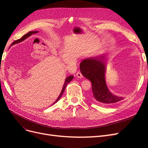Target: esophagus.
<instances>
[{"mask_svg": "<svg viewBox=\"0 0 148 148\" xmlns=\"http://www.w3.org/2000/svg\"><path fill=\"white\" fill-rule=\"evenodd\" d=\"M77 76L78 78H83V75H82V74L81 73V72H79V71L77 73Z\"/></svg>", "mask_w": 148, "mask_h": 148, "instance_id": "1", "label": "esophagus"}]
</instances>
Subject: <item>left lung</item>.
Wrapping results in <instances>:
<instances>
[{
	"mask_svg": "<svg viewBox=\"0 0 148 148\" xmlns=\"http://www.w3.org/2000/svg\"><path fill=\"white\" fill-rule=\"evenodd\" d=\"M106 53L87 58L79 65L80 71L92 84V99L102 106H110L124 99L123 97L113 95L107 88L106 82L107 66Z\"/></svg>",
	"mask_w": 148,
	"mask_h": 148,
	"instance_id": "8db88e82",
	"label": "left lung"
}]
</instances>
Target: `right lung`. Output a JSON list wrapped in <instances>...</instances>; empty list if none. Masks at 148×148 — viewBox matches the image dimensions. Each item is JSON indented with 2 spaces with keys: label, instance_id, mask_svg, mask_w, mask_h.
Returning a JSON list of instances; mask_svg holds the SVG:
<instances>
[{
  "label": "right lung",
  "instance_id": "1",
  "mask_svg": "<svg viewBox=\"0 0 148 148\" xmlns=\"http://www.w3.org/2000/svg\"><path fill=\"white\" fill-rule=\"evenodd\" d=\"M38 33V31H29V32L28 33H27V34H26L25 35H24L21 38H27L28 37L32 35L33 34H35V33ZM12 44L11 46H12ZM73 75H71V76H69V77H66V78L65 80L64 84V86H63V88H62V91H61L60 94L59 95V97H57V99H56V101L54 102H53V104H54L55 103H56L59 100V99L61 97V96H62V95H63V93H64V91H65V88H66V86L67 84H68L69 83H70V82L71 81V80L73 79Z\"/></svg>",
  "mask_w": 148,
  "mask_h": 148
}]
</instances>
